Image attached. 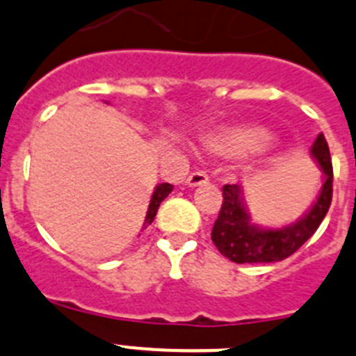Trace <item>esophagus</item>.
<instances>
[{"label": "esophagus", "instance_id": "34e87169", "mask_svg": "<svg viewBox=\"0 0 356 356\" xmlns=\"http://www.w3.org/2000/svg\"><path fill=\"white\" fill-rule=\"evenodd\" d=\"M209 181V177H207L206 172L202 170H197V172H191L190 175H188V179H186V182H188V186H200V184H206V182Z\"/></svg>", "mask_w": 356, "mask_h": 356}]
</instances>
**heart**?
Segmentation results:
<instances>
[{"label":"heart","instance_id":"b5f03b06","mask_svg":"<svg viewBox=\"0 0 356 356\" xmlns=\"http://www.w3.org/2000/svg\"><path fill=\"white\" fill-rule=\"evenodd\" d=\"M268 140H270L268 133L259 127H230V129H222L209 134L206 140V147L213 154L238 158V156H246L262 150Z\"/></svg>","mask_w":356,"mask_h":356}]
</instances>
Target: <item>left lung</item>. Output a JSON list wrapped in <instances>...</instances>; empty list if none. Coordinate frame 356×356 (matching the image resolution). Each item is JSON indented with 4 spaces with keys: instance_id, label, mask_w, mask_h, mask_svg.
Instances as JSON below:
<instances>
[{
    "instance_id": "1",
    "label": "left lung",
    "mask_w": 356,
    "mask_h": 356,
    "mask_svg": "<svg viewBox=\"0 0 356 356\" xmlns=\"http://www.w3.org/2000/svg\"><path fill=\"white\" fill-rule=\"evenodd\" d=\"M310 154L323 172V186L318 200L296 223L282 229H261L250 222L243 204V190L238 184L223 186V202L213 225L211 239L223 257L238 264L277 262L293 255L321 225L332 204L334 168L325 136L319 134Z\"/></svg>"
}]
</instances>
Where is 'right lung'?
<instances>
[{"label": "right lung", "instance_id": "right-lung-1", "mask_svg": "<svg viewBox=\"0 0 356 356\" xmlns=\"http://www.w3.org/2000/svg\"><path fill=\"white\" fill-rule=\"evenodd\" d=\"M172 190H174V186L168 184V182H163V184L156 186L154 193H152V198H150L149 211H147L145 225H150V223L154 222V216H156V213H158V209H159V204H161V202L172 193Z\"/></svg>", "mask_w": 356, "mask_h": 356}]
</instances>
